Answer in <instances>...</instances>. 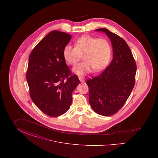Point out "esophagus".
<instances>
[{
  "label": "esophagus",
  "instance_id": "1",
  "mask_svg": "<svg viewBox=\"0 0 158 158\" xmlns=\"http://www.w3.org/2000/svg\"><path fill=\"white\" fill-rule=\"evenodd\" d=\"M79 79L81 81V82H84L85 81V79L83 76H79Z\"/></svg>",
  "mask_w": 158,
  "mask_h": 158
}]
</instances>
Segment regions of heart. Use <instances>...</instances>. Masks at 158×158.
<instances>
[{
  "label": "heart",
  "mask_w": 158,
  "mask_h": 158,
  "mask_svg": "<svg viewBox=\"0 0 158 158\" xmlns=\"http://www.w3.org/2000/svg\"><path fill=\"white\" fill-rule=\"evenodd\" d=\"M80 54L83 55L84 61L73 68V72L77 75L83 76L92 69L99 72L106 67L111 57L112 47L104 38L84 35L76 41L75 47L66 45L63 48V57L70 65H75Z\"/></svg>",
  "instance_id": "1"
}]
</instances>
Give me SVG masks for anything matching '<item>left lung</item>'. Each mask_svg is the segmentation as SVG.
I'll return each instance as SVG.
<instances>
[{"instance_id": "8db88e82", "label": "left lung", "mask_w": 158, "mask_h": 158, "mask_svg": "<svg viewBox=\"0 0 158 158\" xmlns=\"http://www.w3.org/2000/svg\"><path fill=\"white\" fill-rule=\"evenodd\" d=\"M110 39L113 58L101 75L88 79L89 102L99 115L110 116L118 112L130 95L135 83L136 64L124 39L106 28H99Z\"/></svg>"}]
</instances>
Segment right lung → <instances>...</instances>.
<instances>
[{"label": "right lung", "mask_w": 158, "mask_h": 158, "mask_svg": "<svg viewBox=\"0 0 158 158\" xmlns=\"http://www.w3.org/2000/svg\"><path fill=\"white\" fill-rule=\"evenodd\" d=\"M71 38L66 32L53 31L38 43L29 57L27 80L31 98L50 117L68 111L72 92L80 83L77 76L72 75L63 56V48Z\"/></svg>", "instance_id": "1"}]
</instances>
